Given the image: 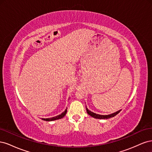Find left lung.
Returning a JSON list of instances; mask_svg holds the SVG:
<instances>
[{
  "instance_id": "1",
  "label": "left lung",
  "mask_w": 152,
  "mask_h": 152,
  "mask_svg": "<svg viewBox=\"0 0 152 152\" xmlns=\"http://www.w3.org/2000/svg\"><path fill=\"white\" fill-rule=\"evenodd\" d=\"M86 110H87V113H88L90 116H91L92 117H93L94 118H98V119H107V118L113 117L115 115H117L121 111V110H120L115 113L109 114V115H99V114L91 112V110H89V109L87 108V107H86Z\"/></svg>"
}]
</instances>
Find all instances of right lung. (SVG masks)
<instances>
[{"instance_id":"1","label":"right lung","mask_w":152,"mask_h":152,"mask_svg":"<svg viewBox=\"0 0 152 152\" xmlns=\"http://www.w3.org/2000/svg\"><path fill=\"white\" fill-rule=\"evenodd\" d=\"M67 112V108L65 109V111H64L63 113H61L60 115H57L56 117H50V118H42L41 119L43 121H56L58 120V119H61L63 117H65V115L66 113Z\"/></svg>"}]
</instances>
